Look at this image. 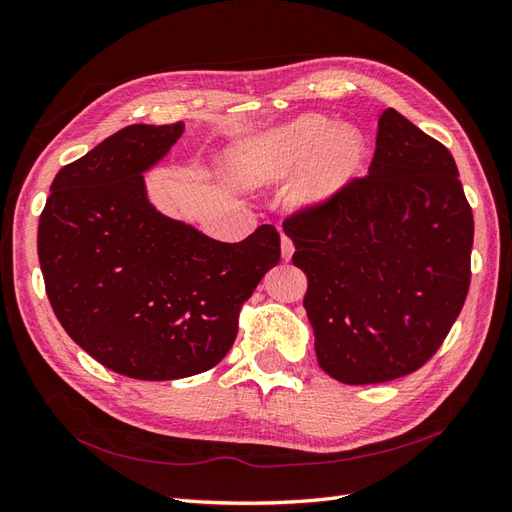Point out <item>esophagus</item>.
<instances>
[{
  "mask_svg": "<svg viewBox=\"0 0 512 512\" xmlns=\"http://www.w3.org/2000/svg\"><path fill=\"white\" fill-rule=\"evenodd\" d=\"M293 252H295V245H293V241H290L286 234H282V258L284 260H290V256H293Z\"/></svg>",
  "mask_w": 512,
  "mask_h": 512,
  "instance_id": "34e87169",
  "label": "esophagus"
}]
</instances>
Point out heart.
Listing matches in <instances>:
<instances>
[{"label":"heart","mask_w":512,"mask_h":512,"mask_svg":"<svg viewBox=\"0 0 512 512\" xmlns=\"http://www.w3.org/2000/svg\"><path fill=\"white\" fill-rule=\"evenodd\" d=\"M364 157L366 142L357 129L306 114L232 146L228 163L245 187L280 183L301 170L288 200L299 211H314L353 181Z\"/></svg>","instance_id":"b5f03b06"}]
</instances>
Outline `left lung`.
I'll list each match as a JSON object with an SVG mask.
<instances>
[{
	"label": "left lung",
	"instance_id": "8db88e82",
	"mask_svg": "<svg viewBox=\"0 0 512 512\" xmlns=\"http://www.w3.org/2000/svg\"><path fill=\"white\" fill-rule=\"evenodd\" d=\"M308 275L303 308L319 366L385 383L424 366L469 290L474 215L450 150L385 109L368 176L284 222Z\"/></svg>",
	"mask_w": 512,
	"mask_h": 512
}]
</instances>
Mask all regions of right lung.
I'll list each match as a JSON object with an SVG mask.
<instances>
[{
  "mask_svg": "<svg viewBox=\"0 0 512 512\" xmlns=\"http://www.w3.org/2000/svg\"><path fill=\"white\" fill-rule=\"evenodd\" d=\"M185 124H131L64 165L38 224L51 308L81 349L118 375L172 381L217 366L245 299L280 262L265 224L222 243L157 211L144 172Z\"/></svg>",
  "mask_w": 512,
  "mask_h": 512,
  "instance_id": "add662e5",
  "label": "right lung"
}]
</instances>
